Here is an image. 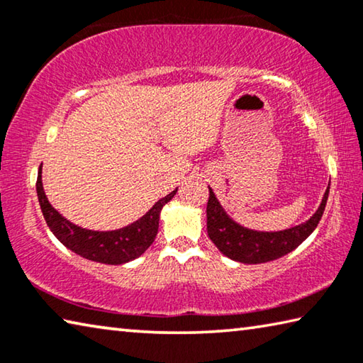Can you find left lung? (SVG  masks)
Wrapping results in <instances>:
<instances>
[{
    "mask_svg": "<svg viewBox=\"0 0 363 363\" xmlns=\"http://www.w3.org/2000/svg\"><path fill=\"white\" fill-rule=\"evenodd\" d=\"M328 192L330 184L328 189L325 190L318 210L306 223L279 232H259L247 229V227L237 224L235 220L229 218V214L224 211L216 195L210 189V199H208L206 205L208 235L220 253L233 261L243 264H261L279 259V257L298 248L314 232L325 211Z\"/></svg>",
    "mask_w": 363,
    "mask_h": 363,
    "instance_id": "left-lung-1",
    "label": "left lung"
}]
</instances>
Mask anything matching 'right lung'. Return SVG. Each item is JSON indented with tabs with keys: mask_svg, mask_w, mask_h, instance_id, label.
Masks as SVG:
<instances>
[{
	"mask_svg": "<svg viewBox=\"0 0 363 363\" xmlns=\"http://www.w3.org/2000/svg\"><path fill=\"white\" fill-rule=\"evenodd\" d=\"M176 192L177 189L163 196L162 200H158L136 223L118 230L99 232L72 224L62 214L54 210L52 205L48 201L45 189H43L41 167L38 171V179H36V194H38L43 216H45L49 229L57 237V240L72 250L73 253L83 256L86 259L113 264V266L136 259L150 247L157 237L162 208L173 199Z\"/></svg>",
	"mask_w": 363,
	"mask_h": 363,
	"instance_id": "obj_1",
	"label": "right lung"
}]
</instances>
